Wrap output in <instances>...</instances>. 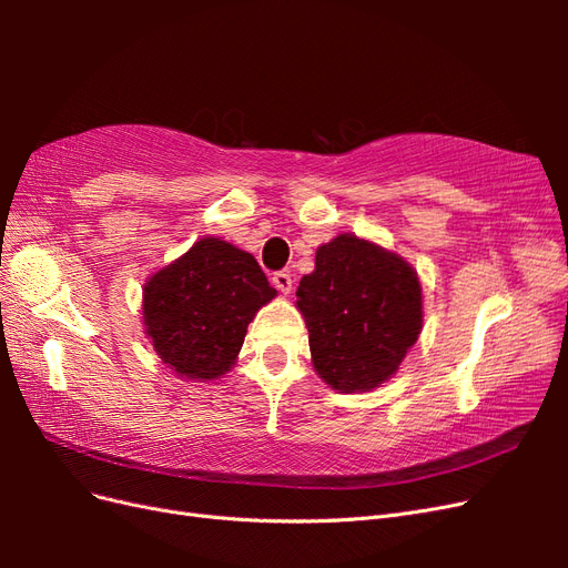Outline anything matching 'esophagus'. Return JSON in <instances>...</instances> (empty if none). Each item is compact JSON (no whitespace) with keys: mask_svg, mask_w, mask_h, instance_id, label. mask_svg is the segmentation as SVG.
<instances>
[{"mask_svg":"<svg viewBox=\"0 0 568 568\" xmlns=\"http://www.w3.org/2000/svg\"><path fill=\"white\" fill-rule=\"evenodd\" d=\"M272 284L277 286L282 294H291V288H294V280H291V274L288 272H274L272 274Z\"/></svg>","mask_w":568,"mask_h":568,"instance_id":"1","label":"esophagus"}]
</instances>
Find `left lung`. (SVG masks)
Masks as SVG:
<instances>
[{"instance_id":"obj_1","label":"left lung","mask_w":568,"mask_h":568,"mask_svg":"<svg viewBox=\"0 0 568 568\" xmlns=\"http://www.w3.org/2000/svg\"><path fill=\"white\" fill-rule=\"evenodd\" d=\"M313 365L336 390H369L400 367L422 332V286L403 257L341 234L317 248L296 291Z\"/></svg>"}]
</instances>
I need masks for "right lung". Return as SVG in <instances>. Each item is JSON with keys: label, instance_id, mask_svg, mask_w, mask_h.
<instances>
[{"label": "right lung", "instance_id": "add662e5", "mask_svg": "<svg viewBox=\"0 0 568 568\" xmlns=\"http://www.w3.org/2000/svg\"><path fill=\"white\" fill-rule=\"evenodd\" d=\"M274 296L251 253L201 239L146 282V334L180 376L217 379L234 365L248 322Z\"/></svg>", "mask_w": 568, "mask_h": 568}]
</instances>
